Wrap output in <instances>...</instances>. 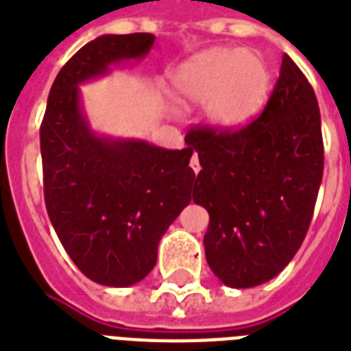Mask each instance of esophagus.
<instances>
[{"mask_svg": "<svg viewBox=\"0 0 351 351\" xmlns=\"http://www.w3.org/2000/svg\"><path fill=\"white\" fill-rule=\"evenodd\" d=\"M189 165H191V169L195 171V173H198V171H200V162H198V154L197 153H193Z\"/></svg>", "mask_w": 351, "mask_h": 351, "instance_id": "1", "label": "esophagus"}]
</instances>
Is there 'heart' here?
Segmentation results:
<instances>
[{"instance_id": "obj_1", "label": "heart", "mask_w": 351, "mask_h": 351, "mask_svg": "<svg viewBox=\"0 0 351 351\" xmlns=\"http://www.w3.org/2000/svg\"><path fill=\"white\" fill-rule=\"evenodd\" d=\"M173 90L186 104H204L219 129H239L255 120L271 95V71L256 52L213 47L184 62L173 74Z\"/></svg>"}]
</instances>
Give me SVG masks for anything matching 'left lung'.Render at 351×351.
Masks as SVG:
<instances>
[{"instance_id":"8db88e82","label":"left lung","mask_w":351,"mask_h":351,"mask_svg":"<svg viewBox=\"0 0 351 351\" xmlns=\"http://www.w3.org/2000/svg\"><path fill=\"white\" fill-rule=\"evenodd\" d=\"M193 200L208 209L206 261L230 288L277 277L310 228L324 169L313 87L288 54L261 117L239 129L195 125Z\"/></svg>"}]
</instances>
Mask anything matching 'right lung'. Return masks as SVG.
<instances>
[{"instance_id": "add662e5", "label": "right lung", "mask_w": 351, "mask_h": 351, "mask_svg": "<svg viewBox=\"0 0 351 351\" xmlns=\"http://www.w3.org/2000/svg\"><path fill=\"white\" fill-rule=\"evenodd\" d=\"M154 36L106 34L58 73L40 127L45 206L58 239L85 277L125 288L147 277L158 242L191 202L193 147H156L90 131L78 85L121 60L143 58Z\"/></svg>"}]
</instances>
